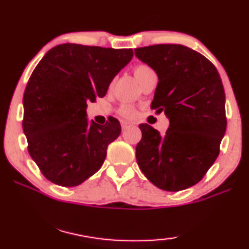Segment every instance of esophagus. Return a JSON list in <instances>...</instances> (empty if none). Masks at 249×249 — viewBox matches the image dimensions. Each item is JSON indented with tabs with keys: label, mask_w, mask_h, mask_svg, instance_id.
Masks as SVG:
<instances>
[{
	"label": "esophagus",
	"mask_w": 249,
	"mask_h": 249,
	"mask_svg": "<svg viewBox=\"0 0 249 249\" xmlns=\"http://www.w3.org/2000/svg\"><path fill=\"white\" fill-rule=\"evenodd\" d=\"M130 125H132V124H130V122H125V121H124V122H122V124H121V128H122V130L124 131L125 129L130 127Z\"/></svg>",
	"instance_id": "esophagus-1"
}]
</instances>
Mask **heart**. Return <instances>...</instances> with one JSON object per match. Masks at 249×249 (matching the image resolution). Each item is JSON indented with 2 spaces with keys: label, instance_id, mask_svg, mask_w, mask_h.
<instances>
[{
  "label": "heart",
  "instance_id": "b5f03b06",
  "mask_svg": "<svg viewBox=\"0 0 249 249\" xmlns=\"http://www.w3.org/2000/svg\"><path fill=\"white\" fill-rule=\"evenodd\" d=\"M150 72H152V70H151L150 67L146 65H138L134 69V75H135V77H136V80L138 82H140L141 80ZM120 113L124 115V117L131 118L135 115V108H134V106H131L129 104H124L121 106Z\"/></svg>",
  "mask_w": 249,
  "mask_h": 249
}]
</instances>
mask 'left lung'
<instances>
[{
    "label": "left lung",
    "instance_id": "8db88e82",
    "mask_svg": "<svg viewBox=\"0 0 249 249\" xmlns=\"http://www.w3.org/2000/svg\"><path fill=\"white\" fill-rule=\"evenodd\" d=\"M135 56L157 73L151 107L169 120L163 136L150 124H140L138 166L164 191L191 188L215 162L227 129L221 77L207 58L180 44L138 48Z\"/></svg>",
    "mask_w": 249,
    "mask_h": 249
}]
</instances>
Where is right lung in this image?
<instances>
[{
    "label": "right lung",
    "instance_id": "1",
    "mask_svg": "<svg viewBox=\"0 0 249 249\" xmlns=\"http://www.w3.org/2000/svg\"><path fill=\"white\" fill-rule=\"evenodd\" d=\"M131 49L65 43L44 54L25 89L22 129L28 152L47 179L76 186L102 167L121 125L89 121L87 103L104 97L115 75L128 65Z\"/></svg>",
    "mask_w": 249,
    "mask_h": 249
}]
</instances>
